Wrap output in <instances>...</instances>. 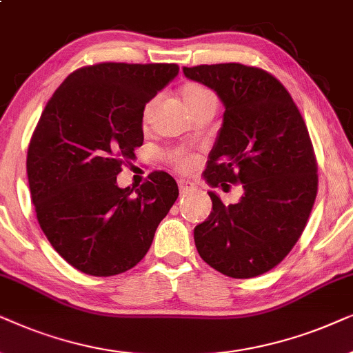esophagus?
<instances>
[{"label":"esophagus","mask_w":353,"mask_h":353,"mask_svg":"<svg viewBox=\"0 0 353 353\" xmlns=\"http://www.w3.org/2000/svg\"><path fill=\"white\" fill-rule=\"evenodd\" d=\"M177 185H179L181 194H185V192H190V190L195 189L194 182H190V181H187V179H177Z\"/></svg>","instance_id":"obj_1"}]
</instances>
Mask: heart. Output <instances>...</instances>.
Here are the masks:
<instances>
[{"label":"heart","instance_id":"heart-1","mask_svg":"<svg viewBox=\"0 0 353 353\" xmlns=\"http://www.w3.org/2000/svg\"><path fill=\"white\" fill-rule=\"evenodd\" d=\"M182 98H184L185 105L189 110H194V108L200 106L201 103L205 101L216 100L213 92H211L210 88H206L205 85H201V83H187V85L182 88ZM152 108H153V101H148L147 105L143 106V111H142L143 122L148 121ZM166 157H168V161L171 163L176 169H179V171H189V169L194 168L196 163V158L194 154L181 148L168 150Z\"/></svg>","mask_w":353,"mask_h":353}]
</instances>
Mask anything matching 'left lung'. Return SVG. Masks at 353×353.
Wrapping results in <instances>:
<instances>
[{
	"mask_svg": "<svg viewBox=\"0 0 353 353\" xmlns=\"http://www.w3.org/2000/svg\"><path fill=\"white\" fill-rule=\"evenodd\" d=\"M213 88L225 111L205 179L239 203L208 192L213 211L194 231L201 260L229 278L250 279L278 266L302 236L318 192V163L307 124L274 75L241 63L184 68Z\"/></svg>",
	"mask_w": 353,
	"mask_h": 353,
	"instance_id": "left-lung-1",
	"label": "left lung"
}]
</instances>
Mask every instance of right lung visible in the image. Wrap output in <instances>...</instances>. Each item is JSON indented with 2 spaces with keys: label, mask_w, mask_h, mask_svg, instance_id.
Masks as SVG:
<instances>
[{
  "label": "right lung",
  "mask_w": 353,
  "mask_h": 353,
  "mask_svg": "<svg viewBox=\"0 0 353 353\" xmlns=\"http://www.w3.org/2000/svg\"><path fill=\"white\" fill-rule=\"evenodd\" d=\"M177 74L179 65L168 63L83 65L46 103L27 176L41 231L75 270L98 278L129 271L177 200L164 171H153L135 194L116 184L143 143V106Z\"/></svg>",
  "instance_id": "add662e5"
}]
</instances>
